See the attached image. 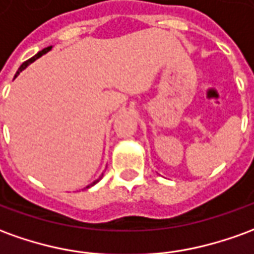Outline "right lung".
I'll use <instances>...</instances> for the list:
<instances>
[{"label":"right lung","mask_w":254,"mask_h":254,"mask_svg":"<svg viewBox=\"0 0 254 254\" xmlns=\"http://www.w3.org/2000/svg\"><path fill=\"white\" fill-rule=\"evenodd\" d=\"M51 49H52V47H48V48H45V49H42V51H40V52L37 53V55H35V56H33V58H31V59H28L27 62H24V63H23L22 65H20V68H19V70H17V72H16V75L15 77H17V75H19V74H20V72H22V70H24V68H26V67H27L28 64H30V63H33V62H34V60H37L38 59V58H41V56H42V55H45V53L47 52H49V51H51ZM103 176V175H102ZM102 176L99 177V179H97V180H95V182L92 183V184H89V186H88V187H86V189H89L90 186H93V184H96L97 182H99V180H100V179H102Z\"/></svg>","instance_id":"1"}]
</instances>
